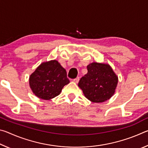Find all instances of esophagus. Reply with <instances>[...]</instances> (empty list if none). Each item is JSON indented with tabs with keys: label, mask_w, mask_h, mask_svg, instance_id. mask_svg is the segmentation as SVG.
<instances>
[{
	"label": "esophagus",
	"mask_w": 148,
	"mask_h": 148,
	"mask_svg": "<svg viewBox=\"0 0 148 148\" xmlns=\"http://www.w3.org/2000/svg\"><path fill=\"white\" fill-rule=\"evenodd\" d=\"M79 77H77L76 78H75L74 80H73V82H74V83H76V84H77L79 82Z\"/></svg>",
	"instance_id": "esophagus-1"
}]
</instances>
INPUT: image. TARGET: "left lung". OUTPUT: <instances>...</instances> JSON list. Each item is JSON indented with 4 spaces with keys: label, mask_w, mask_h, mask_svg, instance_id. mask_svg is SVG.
<instances>
[{
    "label": "left lung",
    "mask_w": 148,
    "mask_h": 148,
    "mask_svg": "<svg viewBox=\"0 0 148 148\" xmlns=\"http://www.w3.org/2000/svg\"><path fill=\"white\" fill-rule=\"evenodd\" d=\"M87 73L80 79L78 86L90 101H106L116 91L118 77L108 64L93 62L87 65Z\"/></svg>",
    "instance_id": "obj_1"
}]
</instances>
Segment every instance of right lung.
Wrapping results in <instances>:
<instances>
[{"mask_svg":"<svg viewBox=\"0 0 148 148\" xmlns=\"http://www.w3.org/2000/svg\"><path fill=\"white\" fill-rule=\"evenodd\" d=\"M69 83L66 70L56 60L42 62L29 77L32 92L43 100L58 96L63 87Z\"/></svg>","mask_w":148,"mask_h":148,"instance_id":"1","label":"right lung"}]
</instances>
